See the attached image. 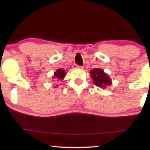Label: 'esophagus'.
Wrapping results in <instances>:
<instances>
[{
  "label": "esophagus",
  "instance_id": "34e87169",
  "mask_svg": "<svg viewBox=\"0 0 150 150\" xmlns=\"http://www.w3.org/2000/svg\"><path fill=\"white\" fill-rule=\"evenodd\" d=\"M73 68H80V69H83V66H79V65H77L76 64L73 65Z\"/></svg>",
  "mask_w": 150,
  "mask_h": 150
}]
</instances>
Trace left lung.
Here are the masks:
<instances>
[{"label": "left lung", "instance_id": "1", "mask_svg": "<svg viewBox=\"0 0 150 150\" xmlns=\"http://www.w3.org/2000/svg\"><path fill=\"white\" fill-rule=\"evenodd\" d=\"M90 77L94 85L101 88L105 89L112 84V81L107 73L101 68H94L89 72Z\"/></svg>", "mask_w": 150, "mask_h": 150}]
</instances>
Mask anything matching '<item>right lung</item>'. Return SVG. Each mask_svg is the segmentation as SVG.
I'll return each mask as SVG.
<instances>
[{
    "label": "right lung",
    "instance_id": "obj_1",
    "mask_svg": "<svg viewBox=\"0 0 150 150\" xmlns=\"http://www.w3.org/2000/svg\"><path fill=\"white\" fill-rule=\"evenodd\" d=\"M66 74L67 73L65 72L64 69H63V68H58L54 73V75L52 77V80H63L65 77V75H66ZM56 87H58V85H56Z\"/></svg>",
    "mask_w": 150,
    "mask_h": 150
}]
</instances>
